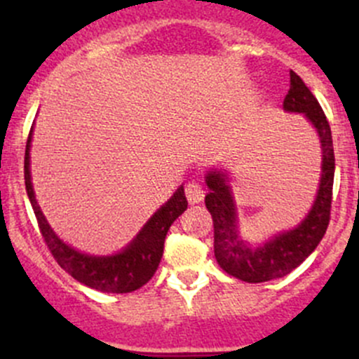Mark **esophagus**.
Returning a JSON list of instances; mask_svg holds the SVG:
<instances>
[{
    "instance_id": "1",
    "label": "esophagus",
    "mask_w": 359,
    "mask_h": 359,
    "mask_svg": "<svg viewBox=\"0 0 359 359\" xmlns=\"http://www.w3.org/2000/svg\"><path fill=\"white\" fill-rule=\"evenodd\" d=\"M186 198L191 205H196V203H201L203 198H205V191L200 184L191 182L186 186Z\"/></svg>"
}]
</instances>
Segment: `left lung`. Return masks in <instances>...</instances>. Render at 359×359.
Returning <instances> with one entry per match:
<instances>
[{
  "label": "left lung",
  "instance_id": "1",
  "mask_svg": "<svg viewBox=\"0 0 359 359\" xmlns=\"http://www.w3.org/2000/svg\"><path fill=\"white\" fill-rule=\"evenodd\" d=\"M283 107L290 112L306 114L318 130L323 149L320 191L309 215L300 222L299 227L274 236V240L267 241L264 247L252 248L238 234L236 212L229 186L226 184V175L220 172H210L206 175L210 193L205 196V205L213 219L215 259L227 274L247 283H264L287 276L314 252L330 224L335 173L332 130L316 97L293 71H290V90L285 97Z\"/></svg>",
  "mask_w": 359,
  "mask_h": 359
}]
</instances>
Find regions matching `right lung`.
<instances>
[{
  "label": "right lung",
  "instance_id": "1",
  "mask_svg": "<svg viewBox=\"0 0 359 359\" xmlns=\"http://www.w3.org/2000/svg\"><path fill=\"white\" fill-rule=\"evenodd\" d=\"M31 137L32 128L29 132L27 144H25V189H27L29 201H31L36 220H38L39 233H41L46 247H48L53 259L57 260V264L64 271H67L74 280H78L79 283L86 285L90 288H95L99 292L128 293L144 287L154 276V273H156L170 226L187 208V200L184 196L182 187L170 198L168 203H165L151 217V220L137 234L135 240L123 250L121 253L112 257L85 255V253L76 252L74 248L67 247L64 241H60L52 231V227L48 226V222L45 220L41 210H39L38 201L34 198V191H32L31 172H29Z\"/></svg>",
  "mask_w": 359,
  "mask_h": 359
}]
</instances>
